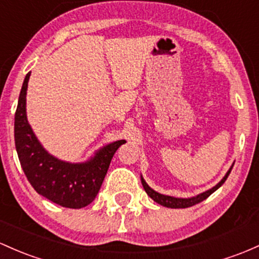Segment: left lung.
Masks as SVG:
<instances>
[{"label": "left lung", "mask_w": 259, "mask_h": 259, "mask_svg": "<svg viewBox=\"0 0 259 259\" xmlns=\"http://www.w3.org/2000/svg\"><path fill=\"white\" fill-rule=\"evenodd\" d=\"M232 167H234V164L231 166V168L227 171V173L225 175V177L223 178L219 183L217 184L215 187H212L211 189L206 190V192L201 193V194L197 195V197H193V198H188V199H183V198H173V197H168V195H163V194H160V193L155 192V190L150 188L149 186L146 184V182L144 181V178H141V183H143V187L145 189V192L147 193V195H149L150 198H152L153 200L156 201V203L161 204V205L163 206H167V208H173V209H180V208H189V206H193L195 205V204L200 203V201H203L204 199H206L209 197V195H211L212 193L215 192V190L220 188L221 186H223L224 183H225V181L227 180V177H229L230 172H231Z\"/></svg>", "instance_id": "left-lung-1"}]
</instances>
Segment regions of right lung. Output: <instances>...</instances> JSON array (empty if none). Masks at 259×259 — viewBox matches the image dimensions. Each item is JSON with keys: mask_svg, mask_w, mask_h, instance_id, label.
<instances>
[{"mask_svg": "<svg viewBox=\"0 0 259 259\" xmlns=\"http://www.w3.org/2000/svg\"><path fill=\"white\" fill-rule=\"evenodd\" d=\"M25 76L14 115V143L24 175L36 193L64 208L81 209L97 197L110 161L125 140L107 145L86 163H69L49 155L36 140L25 114Z\"/></svg>", "mask_w": 259, "mask_h": 259, "instance_id": "add662e5", "label": "right lung"}]
</instances>
